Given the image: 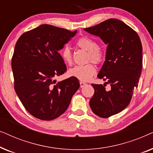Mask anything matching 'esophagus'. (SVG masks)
<instances>
[{"instance_id":"34e87169","label":"esophagus","mask_w":153,"mask_h":153,"mask_svg":"<svg viewBox=\"0 0 153 153\" xmlns=\"http://www.w3.org/2000/svg\"><path fill=\"white\" fill-rule=\"evenodd\" d=\"M85 85H86V83H84V82H83V81H80V87L81 88L84 87Z\"/></svg>"}]
</instances>
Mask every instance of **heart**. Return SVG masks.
<instances>
[{"label":"heart","instance_id":"obj_1","mask_svg":"<svg viewBox=\"0 0 153 153\" xmlns=\"http://www.w3.org/2000/svg\"><path fill=\"white\" fill-rule=\"evenodd\" d=\"M76 45L80 49L88 52V61H92L95 64H100L104 59L103 51L98 47V45L95 39L88 37H81L76 41ZM62 59L65 63L72 64V55L70 47H64L60 51ZM96 73V68L94 65L88 63L85 65L75 66L69 70L68 74L70 76L74 77L82 81H88Z\"/></svg>","mask_w":153,"mask_h":153}]
</instances>
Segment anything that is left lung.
I'll list each match as a JSON object with an SVG mask.
<instances>
[{
	"instance_id": "obj_1",
	"label": "left lung",
	"mask_w": 153,
	"mask_h": 153,
	"mask_svg": "<svg viewBox=\"0 0 153 153\" xmlns=\"http://www.w3.org/2000/svg\"><path fill=\"white\" fill-rule=\"evenodd\" d=\"M84 30L100 37L108 45L106 58L97 77L106 81L92 84L95 93L90 100L94 114L106 118L129 105L141 74L142 45L139 35L122 21L109 19ZM111 89L106 91L105 84Z\"/></svg>"
}]
</instances>
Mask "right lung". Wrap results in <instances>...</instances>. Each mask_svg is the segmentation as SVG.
I'll list each match as a JSON object with an SVG mask.
<instances>
[{"instance_id": "add662e5", "label": "right lung", "mask_w": 153, "mask_h": 153, "mask_svg": "<svg viewBox=\"0 0 153 153\" xmlns=\"http://www.w3.org/2000/svg\"><path fill=\"white\" fill-rule=\"evenodd\" d=\"M76 32L42 24L24 33L16 42L12 58L14 90L35 118L51 120L59 117L80 86L72 76L59 82L54 79L67 70L58 51Z\"/></svg>"}]
</instances>
